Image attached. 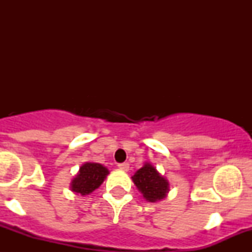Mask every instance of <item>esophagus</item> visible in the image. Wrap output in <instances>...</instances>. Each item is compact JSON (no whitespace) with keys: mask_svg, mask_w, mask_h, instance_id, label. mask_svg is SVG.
<instances>
[{"mask_svg":"<svg viewBox=\"0 0 252 252\" xmlns=\"http://www.w3.org/2000/svg\"><path fill=\"white\" fill-rule=\"evenodd\" d=\"M118 168L124 170V172H126V170H129V163H128V162L118 163Z\"/></svg>","mask_w":252,"mask_h":252,"instance_id":"esophagus-1","label":"esophagus"}]
</instances>
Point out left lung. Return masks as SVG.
I'll use <instances>...</instances> for the list:
<instances>
[{
	"instance_id": "8db88e82",
	"label": "left lung",
	"mask_w": 252,
	"mask_h": 252,
	"mask_svg": "<svg viewBox=\"0 0 252 252\" xmlns=\"http://www.w3.org/2000/svg\"><path fill=\"white\" fill-rule=\"evenodd\" d=\"M135 186L149 202H156L166 198L169 192V182L163 178L152 163H144L132 176Z\"/></svg>"
}]
</instances>
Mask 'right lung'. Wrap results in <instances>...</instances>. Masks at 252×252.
<instances>
[{
    "label": "right lung",
    "mask_w": 252,
    "mask_h": 252,
    "mask_svg": "<svg viewBox=\"0 0 252 252\" xmlns=\"http://www.w3.org/2000/svg\"><path fill=\"white\" fill-rule=\"evenodd\" d=\"M108 174L109 170L103 164L96 162L84 163L71 182L72 192L82 195L90 194L103 184Z\"/></svg>",
    "instance_id": "1"
}]
</instances>
